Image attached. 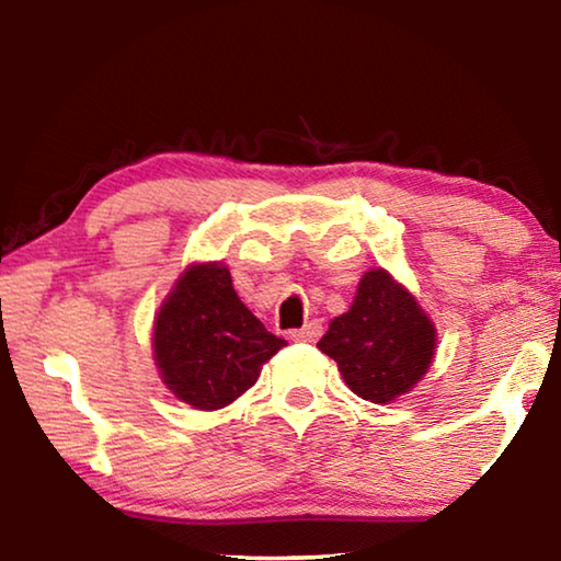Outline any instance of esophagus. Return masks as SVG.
I'll use <instances>...</instances> for the list:
<instances>
[{"mask_svg":"<svg viewBox=\"0 0 561 561\" xmlns=\"http://www.w3.org/2000/svg\"><path fill=\"white\" fill-rule=\"evenodd\" d=\"M321 331H324V327H321L319 321H309V324H304L301 329L289 331V339L291 341H317L321 336Z\"/></svg>","mask_w":561,"mask_h":561,"instance_id":"obj_1","label":"esophagus"}]
</instances>
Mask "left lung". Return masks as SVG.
I'll list each match as a JSON object with an SVG mask.
<instances>
[{
    "label": "left lung",
    "mask_w": 561,
    "mask_h": 561,
    "mask_svg": "<svg viewBox=\"0 0 561 561\" xmlns=\"http://www.w3.org/2000/svg\"><path fill=\"white\" fill-rule=\"evenodd\" d=\"M351 391L371 403L396 401L428 371L435 329L417 301L383 270L366 272L354 304L319 341Z\"/></svg>",
    "instance_id": "1"
}]
</instances>
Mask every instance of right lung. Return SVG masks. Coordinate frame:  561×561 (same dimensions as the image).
<instances>
[{
  "mask_svg": "<svg viewBox=\"0 0 561 561\" xmlns=\"http://www.w3.org/2000/svg\"><path fill=\"white\" fill-rule=\"evenodd\" d=\"M282 346L287 341L244 307L222 264L190 267L165 299L153 331L165 386L201 411H217L240 398Z\"/></svg>",
  "mask_w": 561,
  "mask_h": 561,
  "instance_id": "right-lung-1",
  "label": "right lung"
}]
</instances>
